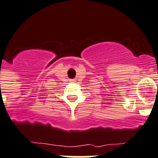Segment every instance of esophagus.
I'll return each instance as SVG.
<instances>
[{
    "label": "esophagus",
    "mask_w": 158,
    "mask_h": 158,
    "mask_svg": "<svg viewBox=\"0 0 158 158\" xmlns=\"http://www.w3.org/2000/svg\"><path fill=\"white\" fill-rule=\"evenodd\" d=\"M75 81H76V79H71V83H74V82H75Z\"/></svg>",
    "instance_id": "34e87169"
}]
</instances>
